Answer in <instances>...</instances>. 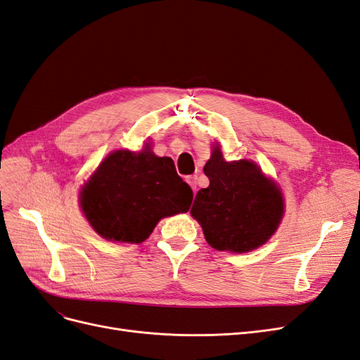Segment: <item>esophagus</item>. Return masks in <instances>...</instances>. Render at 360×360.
I'll return each instance as SVG.
<instances>
[{
	"label": "esophagus",
	"mask_w": 360,
	"mask_h": 360,
	"mask_svg": "<svg viewBox=\"0 0 360 360\" xmlns=\"http://www.w3.org/2000/svg\"><path fill=\"white\" fill-rule=\"evenodd\" d=\"M197 179H198L197 174H195V176L186 177V181L191 184V188L193 189V192H197Z\"/></svg>",
	"instance_id": "34e87169"
}]
</instances>
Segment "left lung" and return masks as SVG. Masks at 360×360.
<instances>
[{"label":"left lung","mask_w":360,"mask_h":360,"mask_svg":"<svg viewBox=\"0 0 360 360\" xmlns=\"http://www.w3.org/2000/svg\"><path fill=\"white\" fill-rule=\"evenodd\" d=\"M204 174L210 184L197 193L191 214L201 224L207 243L238 254L266 243L284 214L274 181L254 162H225L219 147H214Z\"/></svg>","instance_id":"left-lung-1"}]
</instances>
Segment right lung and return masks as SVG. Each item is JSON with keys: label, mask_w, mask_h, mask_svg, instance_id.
Here are the masks:
<instances>
[{"label": "right lung", "mask_w": 360, "mask_h": 360, "mask_svg": "<svg viewBox=\"0 0 360 360\" xmlns=\"http://www.w3.org/2000/svg\"><path fill=\"white\" fill-rule=\"evenodd\" d=\"M193 192L171 158L118 150L108 156L81 192L86 219L108 240L141 243L165 216L188 212Z\"/></svg>", "instance_id": "1"}]
</instances>
